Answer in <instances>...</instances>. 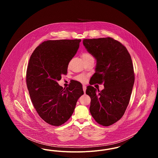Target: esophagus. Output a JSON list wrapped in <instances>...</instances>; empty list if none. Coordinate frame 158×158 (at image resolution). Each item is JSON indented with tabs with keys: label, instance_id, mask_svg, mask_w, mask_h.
<instances>
[{
	"label": "esophagus",
	"instance_id": "esophagus-1",
	"mask_svg": "<svg viewBox=\"0 0 158 158\" xmlns=\"http://www.w3.org/2000/svg\"><path fill=\"white\" fill-rule=\"evenodd\" d=\"M86 86L85 85H83V90L84 93L86 92Z\"/></svg>",
	"mask_w": 158,
	"mask_h": 158
}]
</instances>
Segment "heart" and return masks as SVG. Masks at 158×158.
<instances>
[{
  "instance_id": "obj_1",
  "label": "heart",
  "mask_w": 158,
  "mask_h": 158,
  "mask_svg": "<svg viewBox=\"0 0 158 158\" xmlns=\"http://www.w3.org/2000/svg\"><path fill=\"white\" fill-rule=\"evenodd\" d=\"M82 57L83 60H86V59H89V58H92L93 57L90 53H88V52H85L82 54ZM77 79L81 81H84V77L82 76H79V77H77Z\"/></svg>"
}]
</instances>
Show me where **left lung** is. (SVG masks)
Listing matches in <instances>:
<instances>
[{
	"instance_id": "8db88e82",
	"label": "left lung",
	"mask_w": 158,
	"mask_h": 158,
	"mask_svg": "<svg viewBox=\"0 0 158 158\" xmlns=\"http://www.w3.org/2000/svg\"><path fill=\"white\" fill-rule=\"evenodd\" d=\"M83 44L97 60L90 84L104 86L101 91L87 86L89 111L98 124L109 126L123 117L129 103L135 82L131 58L127 48L112 38L84 39Z\"/></svg>"
}]
</instances>
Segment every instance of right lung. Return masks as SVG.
<instances>
[{"mask_svg": "<svg viewBox=\"0 0 158 158\" xmlns=\"http://www.w3.org/2000/svg\"><path fill=\"white\" fill-rule=\"evenodd\" d=\"M81 40H47L32 53L26 81L32 103L40 117L48 124L59 126L70 118L82 85L73 83L63 88L57 81L66 75L69 63L75 56Z\"/></svg>", "mask_w": 158, "mask_h": 158, "instance_id": "obj_1", "label": "right lung"}]
</instances>
